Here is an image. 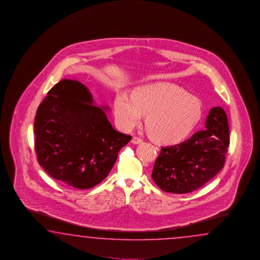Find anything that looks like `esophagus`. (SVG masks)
<instances>
[{
    "mask_svg": "<svg viewBox=\"0 0 260 260\" xmlns=\"http://www.w3.org/2000/svg\"><path fill=\"white\" fill-rule=\"evenodd\" d=\"M143 142V139L141 138H139V137H134V138H132V143L133 144H140L142 143Z\"/></svg>",
    "mask_w": 260,
    "mask_h": 260,
    "instance_id": "1",
    "label": "esophagus"
}]
</instances>
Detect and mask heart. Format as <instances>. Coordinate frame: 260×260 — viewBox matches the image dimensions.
Returning a JSON list of instances; mask_svg holds the SVG:
<instances>
[{
  "label": "heart",
  "mask_w": 260,
  "mask_h": 260,
  "mask_svg": "<svg viewBox=\"0 0 260 260\" xmlns=\"http://www.w3.org/2000/svg\"><path fill=\"white\" fill-rule=\"evenodd\" d=\"M117 123L130 131L147 114L146 128L158 143L172 145L188 138L202 116V104L184 89L168 83L143 85L114 101Z\"/></svg>",
  "instance_id": "b5f03b06"
}]
</instances>
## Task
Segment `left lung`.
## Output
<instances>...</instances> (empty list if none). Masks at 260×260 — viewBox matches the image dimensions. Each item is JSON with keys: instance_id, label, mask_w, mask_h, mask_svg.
Here are the masks:
<instances>
[{"instance_id": "8db88e82", "label": "left lung", "mask_w": 260, "mask_h": 260, "mask_svg": "<svg viewBox=\"0 0 260 260\" xmlns=\"http://www.w3.org/2000/svg\"><path fill=\"white\" fill-rule=\"evenodd\" d=\"M205 127L182 143L160 149L151 174L160 189L188 193L204 186L224 167L230 145L225 111L213 108Z\"/></svg>"}]
</instances>
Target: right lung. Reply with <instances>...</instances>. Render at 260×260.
Segmentation results:
<instances>
[{
    "label": "right lung",
    "instance_id": "1",
    "mask_svg": "<svg viewBox=\"0 0 260 260\" xmlns=\"http://www.w3.org/2000/svg\"><path fill=\"white\" fill-rule=\"evenodd\" d=\"M92 102L83 83L64 79L50 89L34 120L40 166L50 177L79 189L103 181L120 149L132 139L114 130Z\"/></svg>",
    "mask_w": 260,
    "mask_h": 260
}]
</instances>
